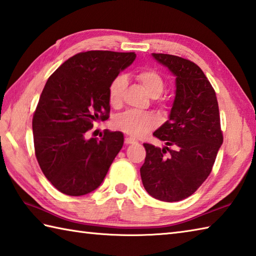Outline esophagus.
<instances>
[{"label":"esophagus","instance_id":"34e87169","mask_svg":"<svg viewBox=\"0 0 256 256\" xmlns=\"http://www.w3.org/2000/svg\"><path fill=\"white\" fill-rule=\"evenodd\" d=\"M125 144L126 145H130V144H135V143H138L136 142V140H134V138H125Z\"/></svg>","mask_w":256,"mask_h":256}]
</instances>
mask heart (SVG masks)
<instances>
[{"mask_svg": "<svg viewBox=\"0 0 256 256\" xmlns=\"http://www.w3.org/2000/svg\"><path fill=\"white\" fill-rule=\"evenodd\" d=\"M138 81L143 85L152 98H158L164 90V80L162 75L153 68H144L135 75ZM128 85V78L124 74H118L108 85V102L114 108L122 104L124 90ZM158 118L148 112L126 111L114 118V126L123 133L134 138L142 136L156 126Z\"/></svg>", "mask_w": 256, "mask_h": 256, "instance_id": "b5f03b06", "label": "heart"}]
</instances>
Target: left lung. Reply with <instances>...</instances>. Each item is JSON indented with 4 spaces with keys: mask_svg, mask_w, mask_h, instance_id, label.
<instances>
[{
    "mask_svg": "<svg viewBox=\"0 0 256 256\" xmlns=\"http://www.w3.org/2000/svg\"><path fill=\"white\" fill-rule=\"evenodd\" d=\"M176 76L170 118L153 133L166 146L144 143L141 178L146 192L164 202L186 198L211 173L223 143L216 94L198 65L171 54L153 53Z\"/></svg>",
    "mask_w": 256,
    "mask_h": 256,
    "instance_id": "8db88e82",
    "label": "left lung"
}]
</instances>
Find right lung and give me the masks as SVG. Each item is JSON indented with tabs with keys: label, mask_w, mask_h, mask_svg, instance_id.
Here are the masks:
<instances>
[{
	"label": "right lung",
	"mask_w": 256,
	"mask_h": 256,
	"mask_svg": "<svg viewBox=\"0 0 256 256\" xmlns=\"http://www.w3.org/2000/svg\"><path fill=\"white\" fill-rule=\"evenodd\" d=\"M135 56L81 52L48 78L33 114L34 151L45 178L61 193L81 196L94 191L121 151V132L105 130L103 138L90 140L85 134L93 122L108 118V85Z\"/></svg>",
	"instance_id": "obj_1"
}]
</instances>
